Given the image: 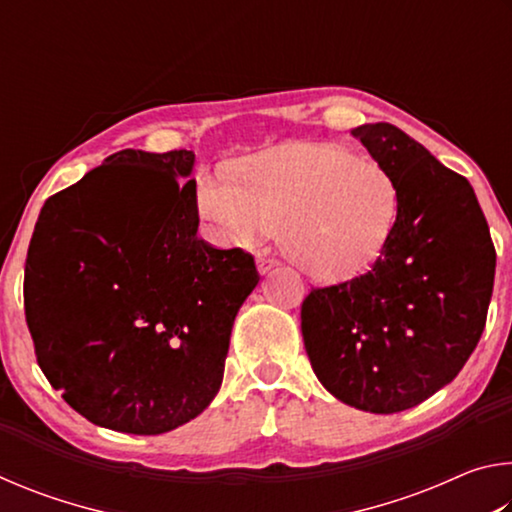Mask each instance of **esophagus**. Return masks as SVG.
I'll use <instances>...</instances> for the list:
<instances>
[{
	"instance_id": "esophagus-1",
	"label": "esophagus",
	"mask_w": 512,
	"mask_h": 512,
	"mask_svg": "<svg viewBox=\"0 0 512 512\" xmlns=\"http://www.w3.org/2000/svg\"><path fill=\"white\" fill-rule=\"evenodd\" d=\"M277 266H280V262H277V259H273V257H259L257 259V271L262 275L271 273L273 268H277Z\"/></svg>"
}]
</instances>
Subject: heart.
<instances>
[{
  "mask_svg": "<svg viewBox=\"0 0 512 512\" xmlns=\"http://www.w3.org/2000/svg\"><path fill=\"white\" fill-rule=\"evenodd\" d=\"M196 201L228 246H253L277 223L284 255L323 282L352 280L375 264L400 214L395 180L377 160L311 142L250 155L235 180L203 178Z\"/></svg>",
  "mask_w": 512,
  "mask_h": 512,
  "instance_id": "1",
  "label": "heart"
}]
</instances>
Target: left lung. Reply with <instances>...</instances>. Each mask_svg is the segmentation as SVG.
I'll return each instance as SVG.
<instances>
[{
  "mask_svg": "<svg viewBox=\"0 0 512 512\" xmlns=\"http://www.w3.org/2000/svg\"><path fill=\"white\" fill-rule=\"evenodd\" d=\"M352 135L393 176L400 214L368 273L309 293L300 327L311 368L336 400L397 413L438 393L470 359L497 255L463 176L386 121Z\"/></svg>",
  "mask_w": 512,
  "mask_h": 512,
  "instance_id": "obj_1",
  "label": "left lung"
}]
</instances>
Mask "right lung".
I'll list each match as a JSON object with an SVG mask.
<instances>
[{
  "instance_id": "add662e5",
  "label": "right lung",
  "mask_w": 512,
  "mask_h": 512,
  "mask_svg": "<svg viewBox=\"0 0 512 512\" xmlns=\"http://www.w3.org/2000/svg\"><path fill=\"white\" fill-rule=\"evenodd\" d=\"M194 151L126 149L47 198L24 266L38 366L83 418L158 436L223 381L253 255L198 239Z\"/></svg>"
}]
</instances>
